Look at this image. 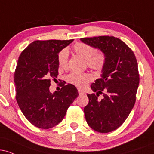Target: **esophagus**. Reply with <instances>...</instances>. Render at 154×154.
I'll return each mask as SVG.
<instances>
[{"instance_id": "34e87169", "label": "esophagus", "mask_w": 154, "mask_h": 154, "mask_svg": "<svg viewBox=\"0 0 154 154\" xmlns=\"http://www.w3.org/2000/svg\"><path fill=\"white\" fill-rule=\"evenodd\" d=\"M78 93H79V95H82V94H84L85 92L83 91L82 89H80V88H78Z\"/></svg>"}]
</instances>
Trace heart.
I'll list each match as a JSON object with an SVG mask.
<instances>
[{"label":"heart","instance_id":"1","mask_svg":"<svg viewBox=\"0 0 154 154\" xmlns=\"http://www.w3.org/2000/svg\"><path fill=\"white\" fill-rule=\"evenodd\" d=\"M76 54L85 59L87 66L92 69L100 71L106 63V55L102 51H96V49L89 44L77 43L72 47ZM69 53L66 49H63L59 54V65L61 68L66 69L68 65ZM91 77L88 74L73 72L68 75L69 82L79 88H85L89 83Z\"/></svg>","mask_w":154,"mask_h":154}]
</instances>
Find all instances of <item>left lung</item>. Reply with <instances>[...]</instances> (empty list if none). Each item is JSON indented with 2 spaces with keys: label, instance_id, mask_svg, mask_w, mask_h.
<instances>
[{
  "label": "left lung",
  "instance_id": "8db88e82",
  "mask_svg": "<svg viewBox=\"0 0 154 154\" xmlns=\"http://www.w3.org/2000/svg\"><path fill=\"white\" fill-rule=\"evenodd\" d=\"M84 43L106 55L101 77L91 88L96 94H88L89 103L84 108L88 125L95 131L106 133L119 128L135 105L139 85L138 66L133 51L113 36L81 38ZM103 94L101 100L97 99Z\"/></svg>",
  "mask_w": 154,
  "mask_h": 154
}]
</instances>
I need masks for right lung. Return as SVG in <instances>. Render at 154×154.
Returning a JSON list of instances; mask_svg holds the SVG:
<instances>
[{
	"mask_svg": "<svg viewBox=\"0 0 154 154\" xmlns=\"http://www.w3.org/2000/svg\"><path fill=\"white\" fill-rule=\"evenodd\" d=\"M72 41L35 40L19 56L14 72L16 99L24 116L37 128L56 126L78 96L72 84L54 93L49 91L51 79L59 75V53Z\"/></svg>",
	"mask_w": 154,
	"mask_h": 154,
	"instance_id": "add662e5",
	"label": "right lung"
}]
</instances>
